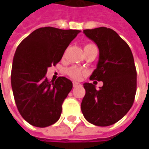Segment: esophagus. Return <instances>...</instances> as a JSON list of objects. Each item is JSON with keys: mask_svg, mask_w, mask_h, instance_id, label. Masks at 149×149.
Here are the masks:
<instances>
[{"mask_svg": "<svg viewBox=\"0 0 149 149\" xmlns=\"http://www.w3.org/2000/svg\"><path fill=\"white\" fill-rule=\"evenodd\" d=\"M72 84H73V87H76V86H77V85H79V83H77V82H76V81H73L72 82Z\"/></svg>", "mask_w": 149, "mask_h": 149, "instance_id": "esophagus-1", "label": "esophagus"}]
</instances>
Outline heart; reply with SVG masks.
Returning <instances> with one entry per match:
<instances>
[{
	"mask_svg": "<svg viewBox=\"0 0 149 149\" xmlns=\"http://www.w3.org/2000/svg\"><path fill=\"white\" fill-rule=\"evenodd\" d=\"M92 46H95L93 44H88L84 46V49L86 48H89V47H92ZM66 72L67 74L71 77L73 79H80L81 77V76L84 74V71H83L82 69H81L78 67H76V66H72V67H70L68 68L67 70H66Z\"/></svg>",
	"mask_w": 149,
	"mask_h": 149,
	"instance_id": "1",
	"label": "heart"
}]
</instances>
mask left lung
<instances>
[{
  "label": "left lung",
  "instance_id": "obj_1",
  "mask_svg": "<svg viewBox=\"0 0 149 149\" xmlns=\"http://www.w3.org/2000/svg\"><path fill=\"white\" fill-rule=\"evenodd\" d=\"M97 44L99 61L90 80L102 81L99 89L84 83L85 96L81 111L88 121L97 126H109L129 111L136 92V70L128 44L115 31L105 27L84 30Z\"/></svg>",
  "mask_w": 149,
  "mask_h": 149
}]
</instances>
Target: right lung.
Here are the masks:
<instances>
[{"label": "right lung", "instance_id": "add662e5", "mask_svg": "<svg viewBox=\"0 0 149 149\" xmlns=\"http://www.w3.org/2000/svg\"><path fill=\"white\" fill-rule=\"evenodd\" d=\"M80 32L40 28L18 45L13 61L11 84L18 111L29 124L45 128L60 118L62 104L72 83L64 77L49 81L47 69L61 60L65 49Z\"/></svg>", "mask_w": 149, "mask_h": 149}]
</instances>
